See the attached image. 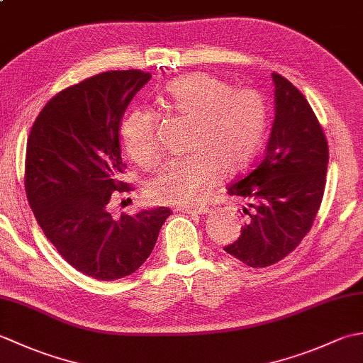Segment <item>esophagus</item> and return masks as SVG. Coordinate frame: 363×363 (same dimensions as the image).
<instances>
[{"label": "esophagus", "mask_w": 363, "mask_h": 363, "mask_svg": "<svg viewBox=\"0 0 363 363\" xmlns=\"http://www.w3.org/2000/svg\"><path fill=\"white\" fill-rule=\"evenodd\" d=\"M177 211H181L184 213H189V215H206L209 212V207L201 206V207H179Z\"/></svg>", "instance_id": "obj_1"}]
</instances>
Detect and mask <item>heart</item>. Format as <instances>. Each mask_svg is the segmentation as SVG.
Returning <instances> with one entry per match:
<instances>
[{
    "mask_svg": "<svg viewBox=\"0 0 363 363\" xmlns=\"http://www.w3.org/2000/svg\"><path fill=\"white\" fill-rule=\"evenodd\" d=\"M169 104L194 118L190 151L168 160L150 181L148 195L157 204L190 206L203 199L218 182L221 172L240 173L256 156L268 126V104L260 91L234 89L225 79L191 73L169 82ZM121 140L140 165H152L160 156L156 113L143 107L130 109L121 120Z\"/></svg>",
    "mask_w": 363,
    "mask_h": 363,
    "instance_id": "obj_1",
    "label": "heart"
}]
</instances>
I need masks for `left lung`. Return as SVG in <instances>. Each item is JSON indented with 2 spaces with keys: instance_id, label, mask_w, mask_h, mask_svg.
I'll return each mask as SVG.
<instances>
[{
  "instance_id": "1",
  "label": "left lung",
  "mask_w": 363,
  "mask_h": 363,
  "mask_svg": "<svg viewBox=\"0 0 363 363\" xmlns=\"http://www.w3.org/2000/svg\"><path fill=\"white\" fill-rule=\"evenodd\" d=\"M274 121L264 157L228 187L248 201L240 237L225 251L252 268L284 259L309 233L326 186L329 150L304 95L273 73Z\"/></svg>"
}]
</instances>
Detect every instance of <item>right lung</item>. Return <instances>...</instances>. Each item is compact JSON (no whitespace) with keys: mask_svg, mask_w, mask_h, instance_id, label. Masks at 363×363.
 Masks as SVG:
<instances>
[{"mask_svg":"<svg viewBox=\"0 0 363 363\" xmlns=\"http://www.w3.org/2000/svg\"><path fill=\"white\" fill-rule=\"evenodd\" d=\"M151 79L140 70L91 76L51 98L28 138L25 187L46 238L68 264L98 281L133 274L150 257L172 215L154 207L113 218L120 181V125L130 99Z\"/></svg>","mask_w":363,"mask_h":363,"instance_id":"obj_1","label":"right lung"}]
</instances>
